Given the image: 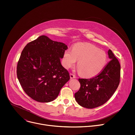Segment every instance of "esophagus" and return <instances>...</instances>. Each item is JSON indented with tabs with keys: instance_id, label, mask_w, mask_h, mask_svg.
<instances>
[{
	"instance_id": "1",
	"label": "esophagus",
	"mask_w": 135,
	"mask_h": 135,
	"mask_svg": "<svg viewBox=\"0 0 135 135\" xmlns=\"http://www.w3.org/2000/svg\"><path fill=\"white\" fill-rule=\"evenodd\" d=\"M70 79H73V78H75V76L73 73H70Z\"/></svg>"
}]
</instances>
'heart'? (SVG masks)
Returning a JSON list of instances; mask_svg holds the SVG:
<instances>
[{
  "label": "heart",
  "instance_id": "heart-1",
  "mask_svg": "<svg viewBox=\"0 0 135 135\" xmlns=\"http://www.w3.org/2000/svg\"><path fill=\"white\" fill-rule=\"evenodd\" d=\"M76 60H79L77 67L79 73L91 78L100 74L105 68L107 56L105 51L92 44L79 43L74 45L73 50H65L62 64L66 68H69L75 65Z\"/></svg>",
  "mask_w": 135,
  "mask_h": 135
}]
</instances>
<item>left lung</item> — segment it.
Segmentation results:
<instances>
[{
	"instance_id": "1",
	"label": "left lung",
	"mask_w": 135,
	"mask_h": 135,
	"mask_svg": "<svg viewBox=\"0 0 135 135\" xmlns=\"http://www.w3.org/2000/svg\"><path fill=\"white\" fill-rule=\"evenodd\" d=\"M111 60L102 72L90 79H79V90L74 94L77 103L87 109H93L105 104L118 87L120 79V65L109 49Z\"/></svg>"
}]
</instances>
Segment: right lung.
I'll use <instances>...</instances> for the list:
<instances>
[{
	"label": "right lung",
	"mask_w": 135,
	"mask_h": 135,
	"mask_svg": "<svg viewBox=\"0 0 135 135\" xmlns=\"http://www.w3.org/2000/svg\"><path fill=\"white\" fill-rule=\"evenodd\" d=\"M68 47L42 35L26 44L17 66V75L25 93L41 103L57 98L70 79L60 58Z\"/></svg>",
	"instance_id": "obj_1"
}]
</instances>
